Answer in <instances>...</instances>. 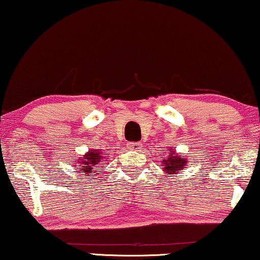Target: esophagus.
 I'll return each instance as SVG.
<instances>
[{"label": "esophagus", "mask_w": 260, "mask_h": 260, "mask_svg": "<svg viewBox=\"0 0 260 260\" xmlns=\"http://www.w3.org/2000/svg\"><path fill=\"white\" fill-rule=\"evenodd\" d=\"M127 149L139 151L141 149V143H128L127 144Z\"/></svg>", "instance_id": "34e87169"}]
</instances>
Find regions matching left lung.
<instances>
[{"label": "left lung", "instance_id": "8db88e82", "mask_svg": "<svg viewBox=\"0 0 260 260\" xmlns=\"http://www.w3.org/2000/svg\"><path fill=\"white\" fill-rule=\"evenodd\" d=\"M162 164L166 175H174V174H177V172L185 168L187 164V158H183L181 154L177 153L172 147H169L167 150L166 157L162 160Z\"/></svg>", "mask_w": 260, "mask_h": 260}]
</instances>
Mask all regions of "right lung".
<instances>
[{"label": "right lung", "instance_id": "obj_1", "mask_svg": "<svg viewBox=\"0 0 260 260\" xmlns=\"http://www.w3.org/2000/svg\"><path fill=\"white\" fill-rule=\"evenodd\" d=\"M106 157L103 156V153L100 152V150H90L87 153H85L83 157H80L77 163H74V166L79 164V169L83 170V175H86L88 173H92V170H96L100 172V167H97L101 162H104ZM97 174V173H96Z\"/></svg>", "mask_w": 260, "mask_h": 260}]
</instances>
